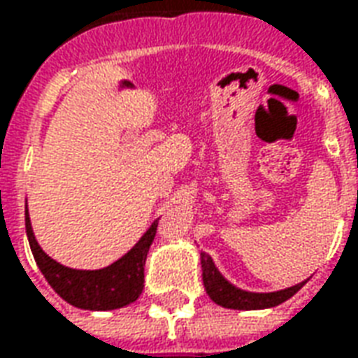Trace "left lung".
Segmentation results:
<instances>
[{"mask_svg":"<svg viewBox=\"0 0 358 358\" xmlns=\"http://www.w3.org/2000/svg\"><path fill=\"white\" fill-rule=\"evenodd\" d=\"M201 268H203V285H205V292L209 295L210 299L215 301L217 305L224 308H236V310H259V308H270L276 307L280 303H284L289 297H293L295 293L299 292L303 285L307 284L301 282L297 285H292L287 289H280V292L272 293H253L240 289L234 284H230L226 280L218 268L213 263L207 253L201 251Z\"/></svg>","mask_w":358,"mask_h":358,"instance_id":"8db88e82","label":"left lung"}]
</instances>
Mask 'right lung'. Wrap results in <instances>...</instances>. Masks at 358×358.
Returning <instances> with one entry per match:
<instances>
[{"mask_svg": "<svg viewBox=\"0 0 358 358\" xmlns=\"http://www.w3.org/2000/svg\"><path fill=\"white\" fill-rule=\"evenodd\" d=\"M27 236L32 255L38 268L48 280V284L73 307L86 308V310H113L130 305L140 297L143 289V266L148 259V251L155 240L157 224L149 226V230L140 238L124 257L117 263L109 264L99 270H76L69 268L53 261L50 255L43 253L32 232L30 217L27 207Z\"/></svg>", "mask_w": 358, "mask_h": 358, "instance_id": "right-lung-1", "label": "right lung"}]
</instances>
